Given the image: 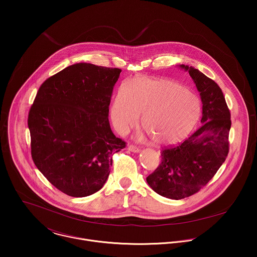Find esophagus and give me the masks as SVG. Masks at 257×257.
Here are the masks:
<instances>
[{
    "mask_svg": "<svg viewBox=\"0 0 257 257\" xmlns=\"http://www.w3.org/2000/svg\"><path fill=\"white\" fill-rule=\"evenodd\" d=\"M127 149L130 150V151H132V152H140V147H137V146H135V145H130L128 147H127Z\"/></svg>",
    "mask_w": 257,
    "mask_h": 257,
    "instance_id": "34e87169",
    "label": "esophagus"
}]
</instances>
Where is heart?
Listing matches in <instances>:
<instances>
[{
  "instance_id": "b5f03b06",
  "label": "heart",
  "mask_w": 257,
  "mask_h": 257,
  "mask_svg": "<svg viewBox=\"0 0 257 257\" xmlns=\"http://www.w3.org/2000/svg\"><path fill=\"white\" fill-rule=\"evenodd\" d=\"M200 101L179 83L168 79L137 78L122 84L113 99L110 118L115 130L126 134L142 123L154 142L174 144L184 139L196 124Z\"/></svg>"
}]
</instances>
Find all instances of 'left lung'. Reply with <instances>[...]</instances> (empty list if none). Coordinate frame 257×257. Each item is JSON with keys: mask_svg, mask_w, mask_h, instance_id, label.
I'll return each instance as SVG.
<instances>
[{"mask_svg": "<svg viewBox=\"0 0 257 257\" xmlns=\"http://www.w3.org/2000/svg\"><path fill=\"white\" fill-rule=\"evenodd\" d=\"M188 70L201 95L202 125L183 143L161 150V163L147 178L157 194L180 200L199 192L215 176L228 150L230 112L220 86L198 69Z\"/></svg>", "mask_w": 257, "mask_h": 257, "instance_id": "obj_1", "label": "left lung"}]
</instances>
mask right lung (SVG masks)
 <instances>
[{"label":"right lung","mask_w":257,"mask_h":257,"mask_svg":"<svg viewBox=\"0 0 257 257\" xmlns=\"http://www.w3.org/2000/svg\"><path fill=\"white\" fill-rule=\"evenodd\" d=\"M121 70L77 63L47 78L29 112L32 157L56 189L86 197L106 183L112 155L126 144L109 122V106Z\"/></svg>","instance_id":"right-lung-1"}]
</instances>
